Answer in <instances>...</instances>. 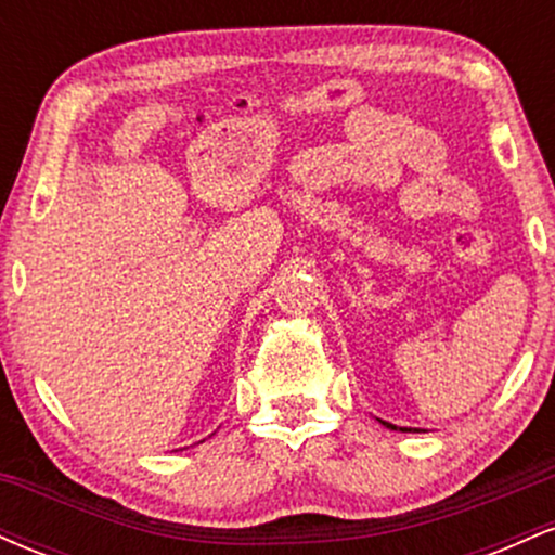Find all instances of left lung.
<instances>
[{
    "label": "left lung",
    "instance_id": "8db88e82",
    "mask_svg": "<svg viewBox=\"0 0 555 555\" xmlns=\"http://www.w3.org/2000/svg\"><path fill=\"white\" fill-rule=\"evenodd\" d=\"M378 423H384L386 428H391V430H399V433H412L410 428H397V425H391V423H386V420H378Z\"/></svg>",
    "mask_w": 555,
    "mask_h": 555
}]
</instances>
